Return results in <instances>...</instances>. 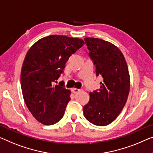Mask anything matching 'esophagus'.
Masks as SVG:
<instances>
[{
	"label": "esophagus",
	"instance_id": "34e87169",
	"mask_svg": "<svg viewBox=\"0 0 153 153\" xmlns=\"http://www.w3.org/2000/svg\"><path fill=\"white\" fill-rule=\"evenodd\" d=\"M81 90H82V89H79V88H72L73 93H77L78 92H79V91H80Z\"/></svg>",
	"mask_w": 153,
	"mask_h": 153
}]
</instances>
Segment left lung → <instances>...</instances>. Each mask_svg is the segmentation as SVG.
I'll list each match as a JSON object with an SVG mask.
<instances>
[{
  "label": "left lung",
  "mask_w": 153,
  "mask_h": 153,
  "mask_svg": "<svg viewBox=\"0 0 153 153\" xmlns=\"http://www.w3.org/2000/svg\"><path fill=\"white\" fill-rule=\"evenodd\" d=\"M84 41L96 76H101L103 81L100 89L89 93L84 115L93 124L106 126L117 118L126 104L130 91L128 69L122 51L112 43L94 38H85Z\"/></svg>",
  "instance_id": "obj_1"
}]
</instances>
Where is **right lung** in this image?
Masks as SVG:
<instances>
[{
    "instance_id": "1",
    "label": "right lung",
    "mask_w": 153,
    "mask_h": 153,
    "mask_svg": "<svg viewBox=\"0 0 153 153\" xmlns=\"http://www.w3.org/2000/svg\"><path fill=\"white\" fill-rule=\"evenodd\" d=\"M84 44L79 38L51 35L38 40L22 64L20 84L27 108L38 122L52 125L65 114L71 100L64 82L55 85L70 56Z\"/></svg>"
}]
</instances>
